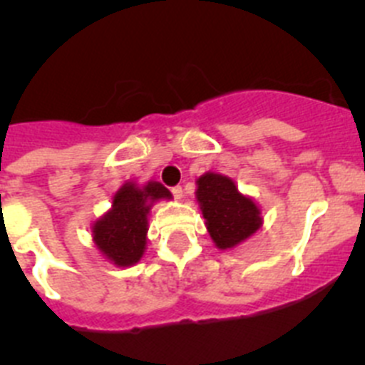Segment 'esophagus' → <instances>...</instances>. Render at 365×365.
Returning a JSON list of instances; mask_svg holds the SVG:
<instances>
[{"instance_id": "obj_1", "label": "esophagus", "mask_w": 365, "mask_h": 365, "mask_svg": "<svg viewBox=\"0 0 365 365\" xmlns=\"http://www.w3.org/2000/svg\"><path fill=\"white\" fill-rule=\"evenodd\" d=\"M171 192H173V196H175L176 200H180V198H182V192H183V190H182V187H173Z\"/></svg>"}]
</instances>
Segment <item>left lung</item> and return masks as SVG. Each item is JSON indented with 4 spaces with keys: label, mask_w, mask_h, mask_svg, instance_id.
Instances as JSON below:
<instances>
[{
    "label": "left lung",
    "mask_w": 365,
    "mask_h": 365,
    "mask_svg": "<svg viewBox=\"0 0 365 365\" xmlns=\"http://www.w3.org/2000/svg\"><path fill=\"white\" fill-rule=\"evenodd\" d=\"M196 198L207 220V230L221 250L236 247L261 227L259 207L243 196L227 176L203 175L198 180Z\"/></svg>",
    "instance_id": "obj_1"
}]
</instances>
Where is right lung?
<instances>
[{
  "instance_id": "add662e5",
  "label": "right lung",
  "mask_w": 365,
  "mask_h": 365,
  "mask_svg": "<svg viewBox=\"0 0 365 365\" xmlns=\"http://www.w3.org/2000/svg\"><path fill=\"white\" fill-rule=\"evenodd\" d=\"M171 198V192L158 182L144 189L125 183L113 198V209L93 223V241L98 250L118 267L138 263L145 250L148 212L151 203Z\"/></svg>"
}]
</instances>
